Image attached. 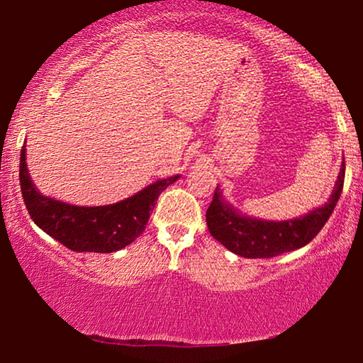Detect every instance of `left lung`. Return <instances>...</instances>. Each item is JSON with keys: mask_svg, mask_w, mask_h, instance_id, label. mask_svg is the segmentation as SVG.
<instances>
[{"mask_svg": "<svg viewBox=\"0 0 363 363\" xmlns=\"http://www.w3.org/2000/svg\"><path fill=\"white\" fill-rule=\"evenodd\" d=\"M343 179H345V160L342 164L332 196L325 206L288 221H261V219L241 216L223 199V194L216 187L213 201L206 211V223L211 236L242 258H273L303 247L322 231L325 223L332 216L335 206L340 199Z\"/></svg>", "mask_w": 363, "mask_h": 363, "instance_id": "1", "label": "left lung"}]
</instances>
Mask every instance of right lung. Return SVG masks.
<instances>
[{"mask_svg": "<svg viewBox=\"0 0 363 363\" xmlns=\"http://www.w3.org/2000/svg\"><path fill=\"white\" fill-rule=\"evenodd\" d=\"M25 152L26 145H23L20 187L31 219L47 235L77 253H113L135 241L147 226L160 192L179 179H162L121 203L82 208L40 194L28 174Z\"/></svg>", "mask_w": 363, "mask_h": 363, "instance_id": "1", "label": "right lung"}]
</instances>
